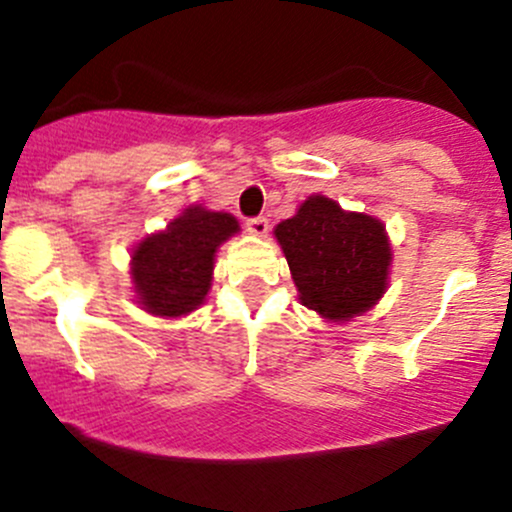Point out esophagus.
I'll use <instances>...</instances> for the list:
<instances>
[{
	"instance_id": "obj_1",
	"label": "esophagus",
	"mask_w": 512,
	"mask_h": 512,
	"mask_svg": "<svg viewBox=\"0 0 512 512\" xmlns=\"http://www.w3.org/2000/svg\"><path fill=\"white\" fill-rule=\"evenodd\" d=\"M247 230L252 232V235H257V237H265L267 232H270V223H267V218H250L247 220Z\"/></svg>"
}]
</instances>
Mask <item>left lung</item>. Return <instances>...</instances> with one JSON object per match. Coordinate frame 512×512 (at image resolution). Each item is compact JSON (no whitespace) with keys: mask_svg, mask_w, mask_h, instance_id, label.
I'll return each mask as SVG.
<instances>
[{"mask_svg":"<svg viewBox=\"0 0 512 512\" xmlns=\"http://www.w3.org/2000/svg\"><path fill=\"white\" fill-rule=\"evenodd\" d=\"M304 307L347 322L384 297L391 245L381 220L312 195L275 227Z\"/></svg>","mask_w":512,"mask_h":512,"instance_id":"left-lung-1","label":"left lung"}]
</instances>
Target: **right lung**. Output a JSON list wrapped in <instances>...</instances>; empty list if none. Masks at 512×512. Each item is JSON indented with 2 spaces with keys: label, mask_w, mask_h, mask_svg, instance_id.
<instances>
[{
  "label": "right lung",
  "mask_w": 512,
  "mask_h": 512,
  "mask_svg": "<svg viewBox=\"0 0 512 512\" xmlns=\"http://www.w3.org/2000/svg\"><path fill=\"white\" fill-rule=\"evenodd\" d=\"M240 230L230 213L185 208L165 230L133 247L131 280L138 304L156 317H183L208 297L215 252Z\"/></svg>",
  "instance_id": "1"
}]
</instances>
